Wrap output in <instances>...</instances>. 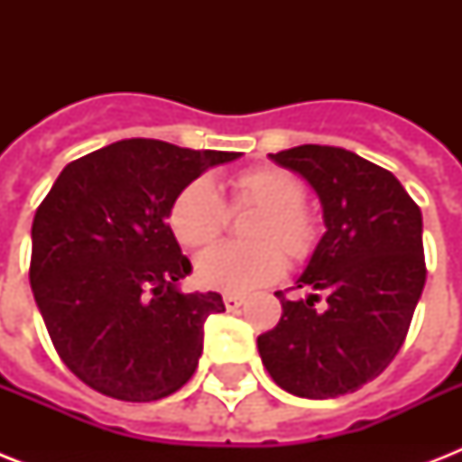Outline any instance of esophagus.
Wrapping results in <instances>:
<instances>
[{"mask_svg": "<svg viewBox=\"0 0 462 462\" xmlns=\"http://www.w3.org/2000/svg\"><path fill=\"white\" fill-rule=\"evenodd\" d=\"M223 302H225V307H227V311H235V309H239L242 304H245V297H242V295H225Z\"/></svg>", "mask_w": 462, "mask_h": 462, "instance_id": "34e87169", "label": "esophagus"}]
</instances>
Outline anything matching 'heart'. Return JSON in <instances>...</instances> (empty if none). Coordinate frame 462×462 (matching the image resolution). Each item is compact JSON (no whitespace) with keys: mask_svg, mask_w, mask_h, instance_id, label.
Wrapping results in <instances>:
<instances>
[{"mask_svg":"<svg viewBox=\"0 0 462 462\" xmlns=\"http://www.w3.org/2000/svg\"><path fill=\"white\" fill-rule=\"evenodd\" d=\"M232 213L256 210L246 225L252 245H220L196 261V278L203 288L230 295L249 292L278 281L285 271V256L292 266H304L321 245V220L307 199L304 181L290 170L275 165L249 167L232 174ZM227 208L208 180L189 181L170 203L167 225L174 239L187 249L213 245L227 227Z\"/></svg>","mask_w":462,"mask_h":462,"instance_id":"heart-1","label":"heart"}]
</instances>
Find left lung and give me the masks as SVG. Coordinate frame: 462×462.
I'll use <instances>...</instances> for the list:
<instances>
[{"label": "left lung", "mask_w": 462, "mask_h": 462, "mask_svg": "<svg viewBox=\"0 0 462 462\" xmlns=\"http://www.w3.org/2000/svg\"><path fill=\"white\" fill-rule=\"evenodd\" d=\"M271 160L302 174L321 199L326 235L297 288L256 345L271 379L300 398H337L376 379L405 343L427 281L422 213L383 167L336 146L290 148Z\"/></svg>", "instance_id": "left-lung-1"}]
</instances>
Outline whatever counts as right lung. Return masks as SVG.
I'll list each match as a JSON object with an SVG mask.
<instances>
[{
	"label": "right lung",
	"mask_w": 462,
	"mask_h": 462,
	"mask_svg": "<svg viewBox=\"0 0 462 462\" xmlns=\"http://www.w3.org/2000/svg\"><path fill=\"white\" fill-rule=\"evenodd\" d=\"M155 139H125L69 162L32 217L31 278L61 362L93 391L151 402L199 366L217 292L184 295L191 273L167 210L203 170L235 160Z\"/></svg>",
	"instance_id": "add662e5"
}]
</instances>
